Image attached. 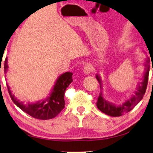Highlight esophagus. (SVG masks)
Here are the masks:
<instances>
[{"mask_svg":"<svg viewBox=\"0 0 153 153\" xmlns=\"http://www.w3.org/2000/svg\"><path fill=\"white\" fill-rule=\"evenodd\" d=\"M84 73L87 74H90L93 71L92 66H91L90 64H87V65L84 66Z\"/></svg>","mask_w":153,"mask_h":153,"instance_id":"1","label":"esophagus"}]
</instances>
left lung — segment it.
Returning a JSON list of instances; mask_svg holds the SVG:
<instances>
[{
  "label": "left lung",
  "mask_w": 153,
  "mask_h": 153,
  "mask_svg": "<svg viewBox=\"0 0 153 153\" xmlns=\"http://www.w3.org/2000/svg\"><path fill=\"white\" fill-rule=\"evenodd\" d=\"M150 62L149 59L146 61V64L145 66L148 65V63ZM153 71V70H152ZM148 76H149V68L147 69L146 72L144 75V79H143V82H140L138 84V87L137 88L135 93L133 94V96L131 97L130 100L125 102L123 105L121 106H115L112 104L109 103V102H107L105 99L102 97V94L100 93L97 99V107L102 111V112L105 113L106 114H108L109 116L112 117H120L123 115L125 113L130 112L132 109L135 107L136 105L141 101L144 96L145 91L147 89V85H148ZM97 79L101 84V79H100V76L98 75L96 76Z\"/></svg>",
  "instance_id": "left-lung-1"
}]
</instances>
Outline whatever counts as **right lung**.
<instances>
[{
  "mask_svg": "<svg viewBox=\"0 0 153 153\" xmlns=\"http://www.w3.org/2000/svg\"><path fill=\"white\" fill-rule=\"evenodd\" d=\"M8 69L7 58L4 62V72L6 73ZM73 74L71 72H66L59 77L56 82L52 93L47 100L43 102H38L35 104H28L24 105L23 102H20L17 99L12 95L11 91L7 86L8 90L12 101L17 105L23 112L27 113L32 117L38 120H50L55 117L62 112L65 107L64 101V92L66 89L73 82Z\"/></svg>",
  "mask_w": 153,
  "mask_h": 153,
  "instance_id": "1",
  "label": "right lung"
}]
</instances>
